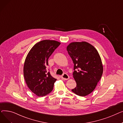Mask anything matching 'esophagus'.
Listing matches in <instances>:
<instances>
[{
	"instance_id": "1",
	"label": "esophagus",
	"mask_w": 123,
	"mask_h": 123,
	"mask_svg": "<svg viewBox=\"0 0 123 123\" xmlns=\"http://www.w3.org/2000/svg\"><path fill=\"white\" fill-rule=\"evenodd\" d=\"M61 78L63 80H68L69 79V75L66 74V73H64L61 76Z\"/></svg>"
}]
</instances>
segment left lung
Wrapping results in <instances>:
<instances>
[{"label": "left lung", "instance_id": "obj_1", "mask_svg": "<svg viewBox=\"0 0 123 123\" xmlns=\"http://www.w3.org/2000/svg\"><path fill=\"white\" fill-rule=\"evenodd\" d=\"M67 51L74 63L73 75L77 84L72 91L78 96H86L94 91L103 74L99 54L86 42L71 43Z\"/></svg>", "mask_w": 123, "mask_h": 123}]
</instances>
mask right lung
<instances>
[{
  "instance_id": "1",
  "label": "right lung",
  "mask_w": 123,
  "mask_h": 123,
  "mask_svg": "<svg viewBox=\"0 0 123 123\" xmlns=\"http://www.w3.org/2000/svg\"><path fill=\"white\" fill-rule=\"evenodd\" d=\"M60 44L54 40H42L34 45L26 58L24 79L31 91L39 97L46 95L53 90L57 79L46 68L49 57Z\"/></svg>"
}]
</instances>
